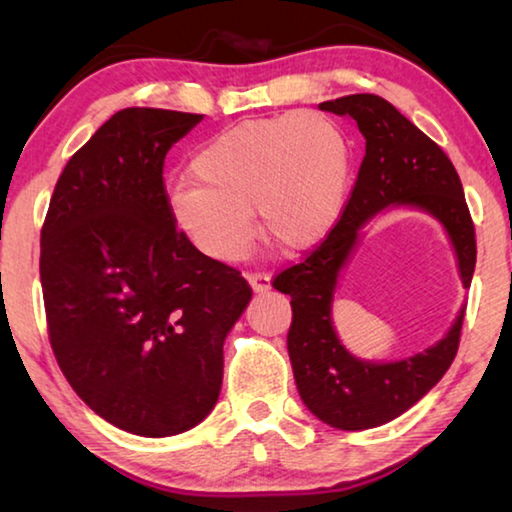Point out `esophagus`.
I'll return each instance as SVG.
<instances>
[{"mask_svg":"<svg viewBox=\"0 0 512 512\" xmlns=\"http://www.w3.org/2000/svg\"><path fill=\"white\" fill-rule=\"evenodd\" d=\"M246 280L255 293H264L271 289V275L268 273H246Z\"/></svg>","mask_w":512,"mask_h":512,"instance_id":"34e87169","label":"esophagus"}]
</instances>
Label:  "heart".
I'll use <instances>...</instances> for the list:
<instances>
[{
    "instance_id": "heart-1",
    "label": "heart",
    "mask_w": 512,
    "mask_h": 512,
    "mask_svg": "<svg viewBox=\"0 0 512 512\" xmlns=\"http://www.w3.org/2000/svg\"><path fill=\"white\" fill-rule=\"evenodd\" d=\"M352 142L320 112L244 121L212 137L192 178L169 189L176 228L216 262H232L259 230L273 244L305 250L341 219L352 178Z\"/></svg>"
}]
</instances>
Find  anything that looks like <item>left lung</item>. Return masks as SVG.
Masks as SVG:
<instances>
[{"instance_id": "8db88e82", "label": "left lung", "mask_w": 512, "mask_h": 512, "mask_svg": "<svg viewBox=\"0 0 512 512\" xmlns=\"http://www.w3.org/2000/svg\"><path fill=\"white\" fill-rule=\"evenodd\" d=\"M320 110L357 121L366 155L332 232L300 264L277 273L273 287L291 296L287 348L302 402L329 427L361 431L395 420L443 379L461 343L465 309L443 341L409 359L370 363L352 357L332 327V298L359 230L391 203L420 207L445 225L461 280L470 287L474 223L452 160L386 99L350 94L320 103Z\"/></svg>"}]
</instances>
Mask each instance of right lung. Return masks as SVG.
<instances>
[{
	"label": "right lung",
	"mask_w": 512,
	"mask_h": 512,
	"mask_svg": "<svg viewBox=\"0 0 512 512\" xmlns=\"http://www.w3.org/2000/svg\"><path fill=\"white\" fill-rule=\"evenodd\" d=\"M201 119L115 112L65 164L40 232L58 366L94 413L135 436H176L214 409L223 341L253 298L169 214L164 158Z\"/></svg>",
	"instance_id": "add662e5"
}]
</instances>
